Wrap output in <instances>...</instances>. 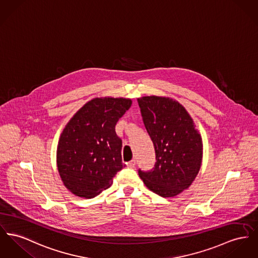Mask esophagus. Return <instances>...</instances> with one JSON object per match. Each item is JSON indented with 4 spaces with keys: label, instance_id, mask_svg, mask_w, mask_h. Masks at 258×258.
Returning <instances> with one entry per match:
<instances>
[{
    "label": "esophagus",
    "instance_id": "34e87169",
    "mask_svg": "<svg viewBox=\"0 0 258 258\" xmlns=\"http://www.w3.org/2000/svg\"><path fill=\"white\" fill-rule=\"evenodd\" d=\"M135 165H136V160L135 159H132V160H130L128 162V166L129 167H135Z\"/></svg>",
    "mask_w": 258,
    "mask_h": 258
}]
</instances>
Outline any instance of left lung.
I'll return each instance as SVG.
<instances>
[{
  "mask_svg": "<svg viewBox=\"0 0 258 258\" xmlns=\"http://www.w3.org/2000/svg\"><path fill=\"white\" fill-rule=\"evenodd\" d=\"M145 127L155 150V167L139 169L145 185L163 198L188 189L200 171L203 142L185 107L171 99H138Z\"/></svg>",
  "mask_w": 258,
  "mask_h": 258,
  "instance_id": "8db88e82",
  "label": "left lung"
}]
</instances>
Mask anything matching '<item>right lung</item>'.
Here are the masks:
<instances>
[{
	"mask_svg": "<svg viewBox=\"0 0 258 258\" xmlns=\"http://www.w3.org/2000/svg\"><path fill=\"white\" fill-rule=\"evenodd\" d=\"M132 104L128 99H94L69 120L57 145V169L74 195L92 199L109 188L122 163L115 125Z\"/></svg>",
	"mask_w": 258,
	"mask_h": 258,
	"instance_id": "obj_1",
	"label": "right lung"
}]
</instances>
